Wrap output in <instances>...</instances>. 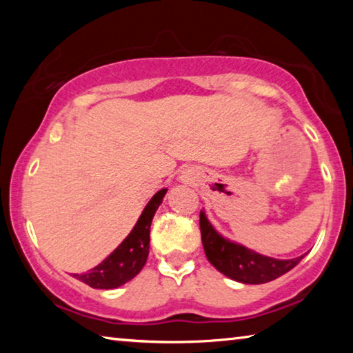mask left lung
<instances>
[{
  "label": "left lung",
  "instance_id": "1",
  "mask_svg": "<svg viewBox=\"0 0 353 353\" xmlns=\"http://www.w3.org/2000/svg\"><path fill=\"white\" fill-rule=\"evenodd\" d=\"M201 238L208 261L232 280L249 285H260L276 280L292 270L305 255L291 260H277L254 252L241 244L227 240L219 235L216 229L207 219L205 213L199 214Z\"/></svg>",
  "mask_w": 353,
  "mask_h": 353
}]
</instances>
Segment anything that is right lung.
Masks as SVG:
<instances>
[{
  "label": "right lung",
  "instance_id": "add662e5",
  "mask_svg": "<svg viewBox=\"0 0 353 353\" xmlns=\"http://www.w3.org/2000/svg\"><path fill=\"white\" fill-rule=\"evenodd\" d=\"M166 188H162L152 196L145 210L140 214L130 234L124 241L107 256L105 260L94 266L93 270L73 274V277L87 283L92 288L112 290L132 280L139 274L148 260L149 254V230L155 212L166 194Z\"/></svg>",
  "mask_w": 353,
  "mask_h": 353
}]
</instances>
